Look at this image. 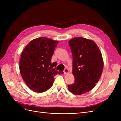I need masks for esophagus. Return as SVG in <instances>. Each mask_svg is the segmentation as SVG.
Segmentation results:
<instances>
[{
	"instance_id": "obj_1",
	"label": "esophagus",
	"mask_w": 121,
	"mask_h": 121,
	"mask_svg": "<svg viewBox=\"0 0 121 121\" xmlns=\"http://www.w3.org/2000/svg\"><path fill=\"white\" fill-rule=\"evenodd\" d=\"M64 72L65 74H67L69 73V69L67 68H65V69H64Z\"/></svg>"
}]
</instances>
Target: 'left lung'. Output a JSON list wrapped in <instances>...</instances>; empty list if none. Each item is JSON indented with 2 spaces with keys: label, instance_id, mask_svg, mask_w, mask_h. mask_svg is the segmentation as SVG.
<instances>
[{
  "label": "left lung",
  "instance_id": "8db88e82",
  "mask_svg": "<svg viewBox=\"0 0 121 121\" xmlns=\"http://www.w3.org/2000/svg\"><path fill=\"white\" fill-rule=\"evenodd\" d=\"M73 56L74 83L68 86L73 94L81 95L93 89L99 80L104 61L98 47L92 40L75 37L69 41Z\"/></svg>",
  "mask_w": 121,
  "mask_h": 121
}]
</instances>
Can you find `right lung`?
Here are the masks:
<instances>
[{"label":"right lung","mask_w":121,"mask_h":121,"mask_svg":"<svg viewBox=\"0 0 121 121\" xmlns=\"http://www.w3.org/2000/svg\"><path fill=\"white\" fill-rule=\"evenodd\" d=\"M58 43L46 37L32 40L25 47L21 55L20 70L28 87L37 93L48 90L52 86L54 76L63 74L55 68L57 63H52V57Z\"/></svg>","instance_id":"obj_1"}]
</instances>
